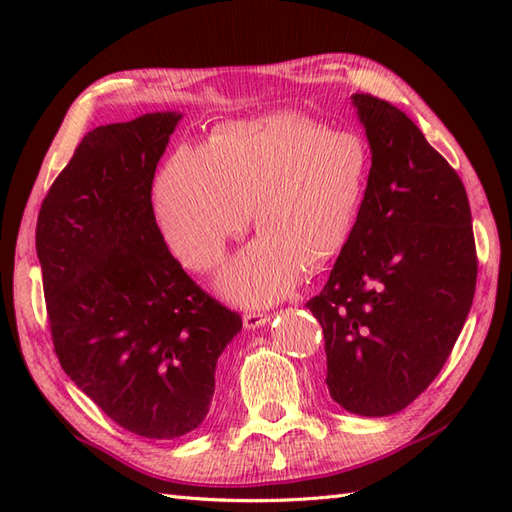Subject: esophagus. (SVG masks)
Listing matches in <instances>:
<instances>
[{"instance_id": "34e87169", "label": "esophagus", "mask_w": 512, "mask_h": 512, "mask_svg": "<svg viewBox=\"0 0 512 512\" xmlns=\"http://www.w3.org/2000/svg\"><path fill=\"white\" fill-rule=\"evenodd\" d=\"M268 321H270V314H266V312H246L244 314V325L248 330L262 328V325Z\"/></svg>"}]
</instances>
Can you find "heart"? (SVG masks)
Segmentation results:
<instances>
[{
  "instance_id": "heart-1",
  "label": "heart",
  "mask_w": 512,
  "mask_h": 512,
  "mask_svg": "<svg viewBox=\"0 0 512 512\" xmlns=\"http://www.w3.org/2000/svg\"><path fill=\"white\" fill-rule=\"evenodd\" d=\"M372 151L352 129L303 114H270L215 129L206 147H178L158 173L154 211L180 262L209 273L231 239L259 233L226 266V297L262 306L317 273L350 239L367 191Z\"/></svg>"
}]
</instances>
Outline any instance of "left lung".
<instances>
[{"instance_id":"8db88e82","label":"left lung","mask_w":512,"mask_h":512,"mask_svg":"<svg viewBox=\"0 0 512 512\" xmlns=\"http://www.w3.org/2000/svg\"><path fill=\"white\" fill-rule=\"evenodd\" d=\"M372 149L354 231L306 306L323 328L334 402L358 416L411 405L469 317L477 253L458 173L418 125L378 96H352Z\"/></svg>"}]
</instances>
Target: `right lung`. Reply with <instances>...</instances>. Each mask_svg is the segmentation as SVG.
I'll return each mask as SVG.
<instances>
[{"instance_id": "1", "label": "right lung", "mask_w": 512, "mask_h": 512, "mask_svg": "<svg viewBox=\"0 0 512 512\" xmlns=\"http://www.w3.org/2000/svg\"><path fill=\"white\" fill-rule=\"evenodd\" d=\"M180 114L85 134L37 217V257L63 372L118 427L151 440L198 429L242 317L169 253L151 184Z\"/></svg>"}]
</instances>
